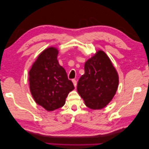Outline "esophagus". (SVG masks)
Returning a JSON list of instances; mask_svg holds the SVG:
<instances>
[{"instance_id": "esophagus-1", "label": "esophagus", "mask_w": 149, "mask_h": 149, "mask_svg": "<svg viewBox=\"0 0 149 149\" xmlns=\"http://www.w3.org/2000/svg\"><path fill=\"white\" fill-rule=\"evenodd\" d=\"M72 82H73V84H74V87L76 88V86H77V80H74V79H73L72 80Z\"/></svg>"}]
</instances>
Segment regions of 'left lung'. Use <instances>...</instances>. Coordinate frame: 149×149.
<instances>
[{"instance_id":"left-lung-1","label":"left lung","mask_w":149,"mask_h":149,"mask_svg":"<svg viewBox=\"0 0 149 149\" xmlns=\"http://www.w3.org/2000/svg\"><path fill=\"white\" fill-rule=\"evenodd\" d=\"M119 84L116 68L106 53L98 50L84 64V74L79 80L77 91L85 105L101 109L113 99Z\"/></svg>"}]
</instances>
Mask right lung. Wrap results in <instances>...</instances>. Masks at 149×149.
<instances>
[{
	"instance_id": "obj_1",
	"label": "right lung",
	"mask_w": 149,
	"mask_h": 149,
	"mask_svg": "<svg viewBox=\"0 0 149 149\" xmlns=\"http://www.w3.org/2000/svg\"><path fill=\"white\" fill-rule=\"evenodd\" d=\"M58 53L55 47L45 49L29 72L31 96L36 103L49 111L64 106L68 94L74 89L65 69L58 63Z\"/></svg>"
}]
</instances>
